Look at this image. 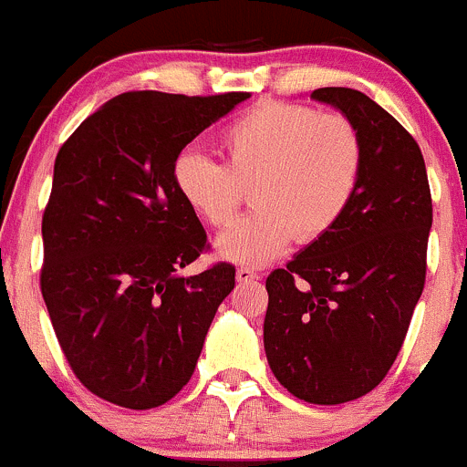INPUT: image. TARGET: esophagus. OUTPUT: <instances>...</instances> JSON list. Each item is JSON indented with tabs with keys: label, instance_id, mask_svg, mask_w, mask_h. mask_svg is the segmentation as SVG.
Listing matches in <instances>:
<instances>
[{
	"label": "esophagus",
	"instance_id": "obj_1",
	"mask_svg": "<svg viewBox=\"0 0 467 467\" xmlns=\"http://www.w3.org/2000/svg\"><path fill=\"white\" fill-rule=\"evenodd\" d=\"M235 279H238L240 284H247V281L261 279V275H258L256 270H252V267H238V270H235Z\"/></svg>",
	"mask_w": 467,
	"mask_h": 467
}]
</instances>
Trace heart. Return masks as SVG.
Masks as SVG:
<instances>
[{"mask_svg":"<svg viewBox=\"0 0 467 467\" xmlns=\"http://www.w3.org/2000/svg\"><path fill=\"white\" fill-rule=\"evenodd\" d=\"M224 163L197 150L174 159V188L209 227L232 223L252 186L256 209L218 238L223 258L263 265L293 238L308 244L343 218L361 174V138L340 113L265 101L223 133Z\"/></svg>","mask_w":467,"mask_h":467,"instance_id":"b5f03b06","label":"heart"}]
</instances>
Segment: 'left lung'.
I'll list each match as a JSON object with an SVG mask.
<instances>
[{
    "instance_id": "1",
    "label": "left lung",
    "mask_w": 467,
    "mask_h": 467,
    "mask_svg": "<svg viewBox=\"0 0 467 467\" xmlns=\"http://www.w3.org/2000/svg\"><path fill=\"white\" fill-rule=\"evenodd\" d=\"M361 138V174L343 218L265 279L263 345L288 392L343 404L381 384L427 276L431 191L415 138L354 88H317Z\"/></svg>"
}]
</instances>
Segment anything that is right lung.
Instances as JSON below:
<instances>
[{
	"instance_id": "obj_1",
	"label": "right lung",
	"mask_w": 467,
	"mask_h": 467,
	"mask_svg": "<svg viewBox=\"0 0 467 467\" xmlns=\"http://www.w3.org/2000/svg\"><path fill=\"white\" fill-rule=\"evenodd\" d=\"M247 97L122 92L58 150L40 290L72 372L110 404L145 410L172 400L234 290L232 263L179 275L209 243L174 188L172 165Z\"/></svg>"
}]
</instances>
